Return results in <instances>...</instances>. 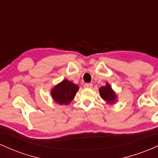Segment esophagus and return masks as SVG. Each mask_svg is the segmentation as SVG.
<instances>
[{
    "instance_id": "esophagus-1",
    "label": "esophagus",
    "mask_w": 158,
    "mask_h": 158,
    "mask_svg": "<svg viewBox=\"0 0 158 158\" xmlns=\"http://www.w3.org/2000/svg\"><path fill=\"white\" fill-rule=\"evenodd\" d=\"M84 88H88V89L92 88V87H93V84H90V83H88V84H85L84 85Z\"/></svg>"
}]
</instances>
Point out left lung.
<instances>
[{
  "instance_id": "1",
  "label": "left lung",
  "mask_w": 158,
  "mask_h": 158,
  "mask_svg": "<svg viewBox=\"0 0 158 158\" xmlns=\"http://www.w3.org/2000/svg\"><path fill=\"white\" fill-rule=\"evenodd\" d=\"M99 92H100L101 96H102V98L104 101H106L108 103L115 102V100H116V94L113 91L109 84H107L105 86H102L100 88V89H99Z\"/></svg>"
}]
</instances>
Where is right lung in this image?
Wrapping results in <instances>:
<instances>
[{"mask_svg": "<svg viewBox=\"0 0 158 158\" xmlns=\"http://www.w3.org/2000/svg\"><path fill=\"white\" fill-rule=\"evenodd\" d=\"M78 89V86L65 79L53 89L51 95L54 102L60 104H67L73 100Z\"/></svg>", "mask_w": 158, "mask_h": 158, "instance_id": "right-lung-1", "label": "right lung"}]
</instances>
